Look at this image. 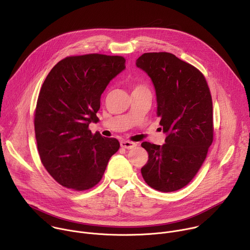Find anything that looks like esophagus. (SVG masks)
Returning a JSON list of instances; mask_svg holds the SVG:
<instances>
[{
  "mask_svg": "<svg viewBox=\"0 0 250 250\" xmlns=\"http://www.w3.org/2000/svg\"><path fill=\"white\" fill-rule=\"evenodd\" d=\"M121 146L124 147V148H126V149H131L134 146H136V144H135V142H132V141L123 140V141H121Z\"/></svg>",
  "mask_w": 250,
  "mask_h": 250,
  "instance_id": "esophagus-1",
  "label": "esophagus"
}]
</instances>
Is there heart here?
<instances>
[{
	"label": "heart",
	"instance_id": "b5f03b06",
	"mask_svg": "<svg viewBox=\"0 0 250 250\" xmlns=\"http://www.w3.org/2000/svg\"><path fill=\"white\" fill-rule=\"evenodd\" d=\"M138 88H146L144 84H137L135 87H134V89H138Z\"/></svg>",
	"mask_w": 250,
	"mask_h": 250
}]
</instances>
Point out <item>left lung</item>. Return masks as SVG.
<instances>
[{
  "label": "left lung",
  "instance_id": "8db88e82",
  "mask_svg": "<svg viewBox=\"0 0 250 250\" xmlns=\"http://www.w3.org/2000/svg\"><path fill=\"white\" fill-rule=\"evenodd\" d=\"M136 66L151 78L165 144H141L148 153L145 181L160 192L188 185L203 165L213 139L212 101L207 80L195 66L169 52L144 53Z\"/></svg>",
  "mask_w": 250,
  "mask_h": 250
}]
</instances>
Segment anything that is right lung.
<instances>
[{"label":"right lung","instance_id":"obj_1","mask_svg":"<svg viewBox=\"0 0 250 250\" xmlns=\"http://www.w3.org/2000/svg\"><path fill=\"white\" fill-rule=\"evenodd\" d=\"M125 68L123 56L99 53L68 56L46 76L34 111V130L42 165L65 188L85 191L102 179L119 150L116 138L92 133L101 96Z\"/></svg>","mask_w":250,"mask_h":250}]
</instances>
